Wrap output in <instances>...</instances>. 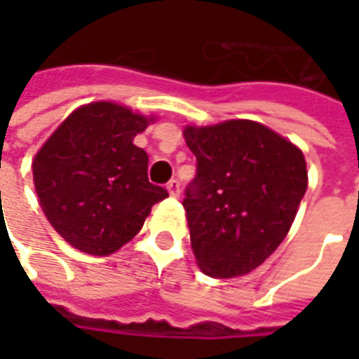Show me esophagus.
I'll return each instance as SVG.
<instances>
[{"label": "esophagus", "mask_w": 359, "mask_h": 359, "mask_svg": "<svg viewBox=\"0 0 359 359\" xmlns=\"http://www.w3.org/2000/svg\"><path fill=\"white\" fill-rule=\"evenodd\" d=\"M168 191H170V196L177 198V196H180V182H177V180L168 182Z\"/></svg>", "instance_id": "34e87169"}]
</instances>
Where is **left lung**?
<instances>
[{"label":"left lung","instance_id":"obj_1","mask_svg":"<svg viewBox=\"0 0 359 359\" xmlns=\"http://www.w3.org/2000/svg\"><path fill=\"white\" fill-rule=\"evenodd\" d=\"M184 137L198 159L184 198L198 266L212 278L250 273L294 224L308 189L304 154L250 119L187 126Z\"/></svg>","mask_w":359,"mask_h":359}]
</instances>
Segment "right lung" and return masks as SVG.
Wrapping results in <instances>:
<instances>
[{"label": "right lung", "instance_id": "right-lung-1", "mask_svg": "<svg viewBox=\"0 0 359 359\" xmlns=\"http://www.w3.org/2000/svg\"><path fill=\"white\" fill-rule=\"evenodd\" d=\"M154 118L111 102L77 107L37 151L39 205L69 245L109 255L142 229L151 205L168 198L147 180V154L133 137Z\"/></svg>", "mask_w": 359, "mask_h": 359}]
</instances>
